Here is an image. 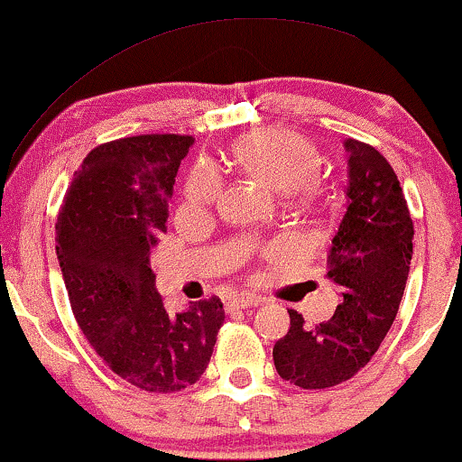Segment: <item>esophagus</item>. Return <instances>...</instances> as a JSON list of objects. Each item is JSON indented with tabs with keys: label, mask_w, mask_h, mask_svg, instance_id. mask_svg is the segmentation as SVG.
Instances as JSON below:
<instances>
[{
	"label": "esophagus",
	"mask_w": 462,
	"mask_h": 462,
	"mask_svg": "<svg viewBox=\"0 0 462 462\" xmlns=\"http://www.w3.org/2000/svg\"><path fill=\"white\" fill-rule=\"evenodd\" d=\"M260 302L262 300L254 294H238V296H232V299L226 302V309H227V311H236V309L255 307V305H260Z\"/></svg>",
	"instance_id": "esophagus-1"
}]
</instances>
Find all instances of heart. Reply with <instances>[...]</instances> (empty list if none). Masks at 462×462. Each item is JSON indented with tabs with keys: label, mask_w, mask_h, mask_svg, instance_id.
I'll return each instance as SVG.
<instances>
[{
	"label": "heart",
	"mask_w": 462,
	"mask_h": 462,
	"mask_svg": "<svg viewBox=\"0 0 462 462\" xmlns=\"http://www.w3.org/2000/svg\"><path fill=\"white\" fill-rule=\"evenodd\" d=\"M230 162L262 188L282 191H311L322 168V155L311 140L290 130H258L238 138L230 151ZM219 191L213 168L196 166L191 171L185 196L191 204H211Z\"/></svg>",
	"instance_id": "heart-1"
}]
</instances>
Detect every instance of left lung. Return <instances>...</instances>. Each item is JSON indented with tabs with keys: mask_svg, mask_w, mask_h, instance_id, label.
Returning <instances> with one entry per match:
<instances>
[{
	"mask_svg": "<svg viewBox=\"0 0 462 462\" xmlns=\"http://www.w3.org/2000/svg\"><path fill=\"white\" fill-rule=\"evenodd\" d=\"M347 211L326 260L341 300L328 322L305 326L288 309L290 330L273 347L274 369L305 390L337 386L373 358L399 311L413 254V221L386 157L347 138Z\"/></svg>",
	"mask_w": 462,
	"mask_h": 462,
	"instance_id": "left-lung-1",
	"label": "left lung"
}]
</instances>
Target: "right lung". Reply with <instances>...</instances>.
Here are the masks:
<instances>
[{
    "label": "right lung",
    "instance_id": "add662e5",
    "mask_svg": "<svg viewBox=\"0 0 462 462\" xmlns=\"http://www.w3.org/2000/svg\"><path fill=\"white\" fill-rule=\"evenodd\" d=\"M191 144L194 138L179 134L100 144L74 172L55 224L76 322L110 371L147 393L196 383L226 319L217 296L168 311L149 264Z\"/></svg>",
    "mask_w": 462,
    "mask_h": 462
}]
</instances>
